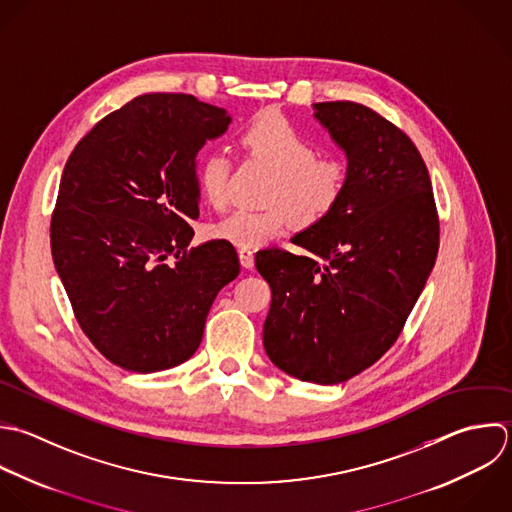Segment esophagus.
<instances>
[{"label":"esophagus","instance_id":"1","mask_svg":"<svg viewBox=\"0 0 512 512\" xmlns=\"http://www.w3.org/2000/svg\"><path fill=\"white\" fill-rule=\"evenodd\" d=\"M239 261L245 269H253L255 265V255L251 249H239Z\"/></svg>","mask_w":512,"mask_h":512}]
</instances>
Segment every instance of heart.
Listing matches in <instances>:
<instances>
[{
	"instance_id": "b5f03b06",
	"label": "heart",
	"mask_w": 512,
	"mask_h": 512,
	"mask_svg": "<svg viewBox=\"0 0 512 512\" xmlns=\"http://www.w3.org/2000/svg\"><path fill=\"white\" fill-rule=\"evenodd\" d=\"M243 149L275 171L267 191L269 207L261 211L237 209L217 221L213 237L241 249L259 247L293 223L309 229L325 221L339 205L347 187L345 165L329 155H319L317 143L289 117L277 111L257 115L241 133ZM231 161L221 151H211L197 165L201 197L215 209L229 199Z\"/></svg>"
}]
</instances>
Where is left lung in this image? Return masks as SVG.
Returning a JSON list of instances; mask_svg holds the SVG:
<instances>
[{"label":"left lung","mask_w":512,"mask_h":512,"mask_svg":"<svg viewBox=\"0 0 512 512\" xmlns=\"http://www.w3.org/2000/svg\"><path fill=\"white\" fill-rule=\"evenodd\" d=\"M315 117L347 153L335 211L291 243L257 251L271 287L263 325L269 359L287 375L343 383L399 339L439 253V213L411 137L367 105L317 103Z\"/></svg>","instance_id":"left-lung-1"}]
</instances>
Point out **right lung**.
Segmentation results:
<instances>
[{
	"label": "right lung",
	"instance_id": "right-lung-1",
	"mask_svg": "<svg viewBox=\"0 0 512 512\" xmlns=\"http://www.w3.org/2000/svg\"><path fill=\"white\" fill-rule=\"evenodd\" d=\"M229 121L193 95L145 93L95 123L65 163L53 263L81 331L125 371L185 363L217 293L239 275L231 243L189 249L197 151Z\"/></svg>",
	"mask_w": 512,
	"mask_h": 512
}]
</instances>
